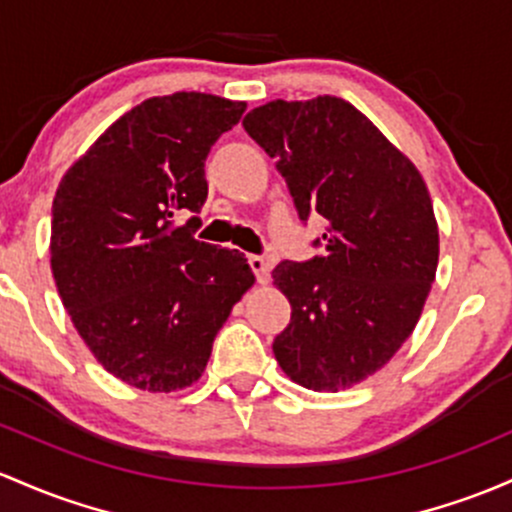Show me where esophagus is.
Listing matches in <instances>:
<instances>
[{
  "label": "esophagus",
  "mask_w": 512,
  "mask_h": 512,
  "mask_svg": "<svg viewBox=\"0 0 512 512\" xmlns=\"http://www.w3.org/2000/svg\"><path fill=\"white\" fill-rule=\"evenodd\" d=\"M247 265H250L252 274H255L257 282H260V284H267L269 282V269H272V265H269L267 257L247 255Z\"/></svg>",
  "instance_id": "esophagus-1"
}]
</instances>
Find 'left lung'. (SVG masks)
I'll list each match as a JSON object with an SVG mask.
<instances>
[{
  "mask_svg": "<svg viewBox=\"0 0 512 512\" xmlns=\"http://www.w3.org/2000/svg\"><path fill=\"white\" fill-rule=\"evenodd\" d=\"M277 160L303 223L325 218L323 255L284 260L291 320L274 338L286 376L313 391L359 384L396 355L435 282V213L423 177L338 97L269 101L243 119Z\"/></svg>",
  "mask_w": 512,
  "mask_h": 512,
  "instance_id": "left-lung-1",
  "label": "left lung"
}]
</instances>
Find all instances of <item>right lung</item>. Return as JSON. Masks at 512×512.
I'll list each match as a JSON object with an SVG mask.
<instances>
[{"label":"right lung","mask_w":512,"mask_h":512,"mask_svg":"<svg viewBox=\"0 0 512 512\" xmlns=\"http://www.w3.org/2000/svg\"><path fill=\"white\" fill-rule=\"evenodd\" d=\"M245 101L153 97L106 128L53 199L50 267L101 367L143 391L194 384L230 308L255 282L238 250L194 238L206 157Z\"/></svg>","instance_id":"add662e5"}]
</instances>
